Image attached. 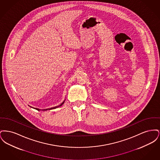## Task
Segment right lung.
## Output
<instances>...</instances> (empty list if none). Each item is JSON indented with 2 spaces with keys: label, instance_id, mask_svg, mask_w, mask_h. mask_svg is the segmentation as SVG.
<instances>
[{
  "label": "right lung",
  "instance_id": "add662e5",
  "mask_svg": "<svg viewBox=\"0 0 160 160\" xmlns=\"http://www.w3.org/2000/svg\"><path fill=\"white\" fill-rule=\"evenodd\" d=\"M65 100L63 101V102H62L61 104L59 105V106H56L54 107H52V108H47V109H42V110H41V109H39V108H33V107H32V108H35V109H36V110H37L38 111H39V110H43V111H46V110H52V109H54V108H58V107H61V106H62V104L64 103V102H65Z\"/></svg>",
  "mask_w": 160,
  "mask_h": 160
}]
</instances>
